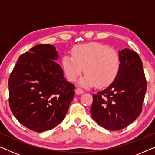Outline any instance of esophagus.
Wrapping results in <instances>:
<instances>
[{
  "instance_id": "obj_1",
  "label": "esophagus",
  "mask_w": 155,
  "mask_h": 155,
  "mask_svg": "<svg viewBox=\"0 0 155 155\" xmlns=\"http://www.w3.org/2000/svg\"><path fill=\"white\" fill-rule=\"evenodd\" d=\"M84 93V90H82V89H80V88H78L75 90V94H78V95H80V94H82Z\"/></svg>"
}]
</instances>
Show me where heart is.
I'll return each mask as SVG.
<instances>
[{
  "label": "heart",
  "mask_w": 155,
  "mask_h": 155,
  "mask_svg": "<svg viewBox=\"0 0 155 155\" xmlns=\"http://www.w3.org/2000/svg\"><path fill=\"white\" fill-rule=\"evenodd\" d=\"M72 56L63 57L62 64L68 79L75 81L82 71L86 73L79 80L85 87L96 84L98 87L109 85L117 77L120 67L118 53L105 44L92 42L79 44L71 51Z\"/></svg>",
  "instance_id": "1"
}]
</instances>
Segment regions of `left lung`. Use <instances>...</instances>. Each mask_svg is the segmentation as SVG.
<instances>
[{"label":"left lung","mask_w":155,"mask_h":155,"mask_svg":"<svg viewBox=\"0 0 155 155\" xmlns=\"http://www.w3.org/2000/svg\"><path fill=\"white\" fill-rule=\"evenodd\" d=\"M120 67L110 85L93 94L91 116L99 126L119 130L138 117L147 90L143 63L134 51H118Z\"/></svg>","instance_id":"left-lung-1"}]
</instances>
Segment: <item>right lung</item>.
<instances>
[{"label": "right lung", "instance_id": "1", "mask_svg": "<svg viewBox=\"0 0 155 155\" xmlns=\"http://www.w3.org/2000/svg\"><path fill=\"white\" fill-rule=\"evenodd\" d=\"M56 48L38 44L19 57L10 74L9 105L20 124L36 132L55 128L63 121L75 95L68 82Z\"/></svg>", "mask_w": 155, "mask_h": 155}]
</instances>
